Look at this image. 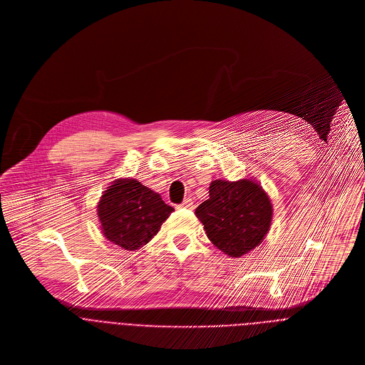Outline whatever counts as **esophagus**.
<instances>
[{"label": "esophagus", "mask_w": 365, "mask_h": 365, "mask_svg": "<svg viewBox=\"0 0 365 365\" xmlns=\"http://www.w3.org/2000/svg\"><path fill=\"white\" fill-rule=\"evenodd\" d=\"M178 207H181V208H192V200H190V198H185Z\"/></svg>", "instance_id": "obj_1"}]
</instances>
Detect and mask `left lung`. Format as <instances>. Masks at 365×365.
<instances>
[{
    "label": "left lung",
    "instance_id": "left-lung-1",
    "mask_svg": "<svg viewBox=\"0 0 365 365\" xmlns=\"http://www.w3.org/2000/svg\"><path fill=\"white\" fill-rule=\"evenodd\" d=\"M195 215L218 250L231 257H241L264 240L272 207L254 181L217 180L211 182L210 198L197 207Z\"/></svg>",
    "mask_w": 365,
    "mask_h": 365
}]
</instances>
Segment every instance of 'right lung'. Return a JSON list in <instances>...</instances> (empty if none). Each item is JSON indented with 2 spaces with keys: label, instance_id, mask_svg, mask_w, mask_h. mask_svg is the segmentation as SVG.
Wrapping results in <instances>:
<instances>
[{
  "label": "right lung",
  "instance_id": "1",
  "mask_svg": "<svg viewBox=\"0 0 365 365\" xmlns=\"http://www.w3.org/2000/svg\"><path fill=\"white\" fill-rule=\"evenodd\" d=\"M173 211L160 194L137 180L115 181L98 204L104 235L125 250L145 245Z\"/></svg>",
  "mask_w": 365,
  "mask_h": 365
}]
</instances>
